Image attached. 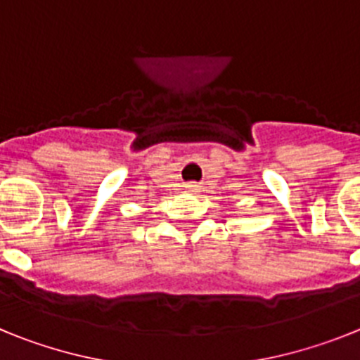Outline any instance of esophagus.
<instances>
[{
  "instance_id": "1",
  "label": "esophagus",
  "mask_w": 360,
  "mask_h": 360,
  "mask_svg": "<svg viewBox=\"0 0 360 360\" xmlns=\"http://www.w3.org/2000/svg\"><path fill=\"white\" fill-rule=\"evenodd\" d=\"M187 191H193V193H195V191H198V186H196V184H193V182H191V184H187Z\"/></svg>"
}]
</instances>
